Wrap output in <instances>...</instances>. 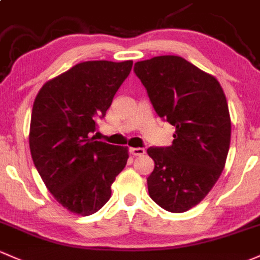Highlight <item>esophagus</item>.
<instances>
[{"label":"esophagus","mask_w":260,"mask_h":260,"mask_svg":"<svg viewBox=\"0 0 260 260\" xmlns=\"http://www.w3.org/2000/svg\"><path fill=\"white\" fill-rule=\"evenodd\" d=\"M145 152L146 151L142 147H133V149H130V153L133 156H142Z\"/></svg>","instance_id":"obj_1"}]
</instances>
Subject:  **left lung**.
Masks as SVG:
<instances>
[{
	"mask_svg": "<svg viewBox=\"0 0 260 260\" xmlns=\"http://www.w3.org/2000/svg\"><path fill=\"white\" fill-rule=\"evenodd\" d=\"M160 118L176 127L169 147H149L155 169L147 178L150 197L174 213L203 200L224 169L231 144L227 99L213 75L177 55L135 63Z\"/></svg>",
	"mask_w": 260,
	"mask_h": 260,
	"instance_id": "1",
	"label": "left lung"
}]
</instances>
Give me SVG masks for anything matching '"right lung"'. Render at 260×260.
<instances>
[{
    "label": "right lung",
    "instance_id": "add662e5",
    "mask_svg": "<svg viewBox=\"0 0 260 260\" xmlns=\"http://www.w3.org/2000/svg\"><path fill=\"white\" fill-rule=\"evenodd\" d=\"M133 68V60H88L44 83L33 103L29 149L33 164L58 203L89 216L111 196L129 158L125 146L90 138Z\"/></svg>",
    "mask_w": 260,
    "mask_h": 260
}]
</instances>
